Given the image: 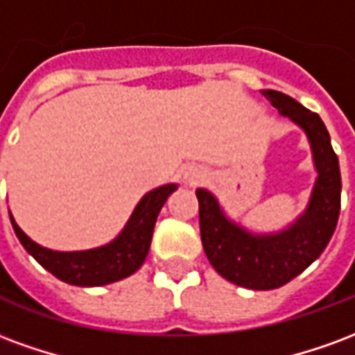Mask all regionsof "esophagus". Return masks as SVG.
<instances>
[{
    "label": "esophagus",
    "mask_w": 355,
    "mask_h": 355,
    "mask_svg": "<svg viewBox=\"0 0 355 355\" xmlns=\"http://www.w3.org/2000/svg\"><path fill=\"white\" fill-rule=\"evenodd\" d=\"M203 177H205V171H201L200 167H192V169L186 173V180H188L190 184H196V182H200Z\"/></svg>",
    "instance_id": "34e87169"
}]
</instances>
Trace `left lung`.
I'll return each instance as SVG.
<instances>
[{"label": "left lung", "instance_id": "8db88e82", "mask_svg": "<svg viewBox=\"0 0 355 355\" xmlns=\"http://www.w3.org/2000/svg\"><path fill=\"white\" fill-rule=\"evenodd\" d=\"M282 116L308 137L318 177L304 213L285 230L253 234L224 215L209 190H196L200 201V232L211 266L224 279L254 291L277 289L302 274L320 257L338 223L340 169L325 123L289 94L261 91Z\"/></svg>", "mask_w": 355, "mask_h": 355}]
</instances>
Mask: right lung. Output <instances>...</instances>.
<instances>
[{
  "label": "right lung",
  "instance_id": "add662e5",
  "mask_svg": "<svg viewBox=\"0 0 355 355\" xmlns=\"http://www.w3.org/2000/svg\"><path fill=\"white\" fill-rule=\"evenodd\" d=\"M177 188V184H165L148 192L135 207L131 218L127 220L123 230L119 232V236L106 245L89 251L64 253V251H53L47 247L37 245L20 230L11 213L9 216H11L12 230L22 247L45 270H49L55 277L70 285L98 287V285L119 282L127 275L135 274L142 266L150 251L157 215L163 203Z\"/></svg>",
  "mask_w": 355,
  "mask_h": 355
}]
</instances>
